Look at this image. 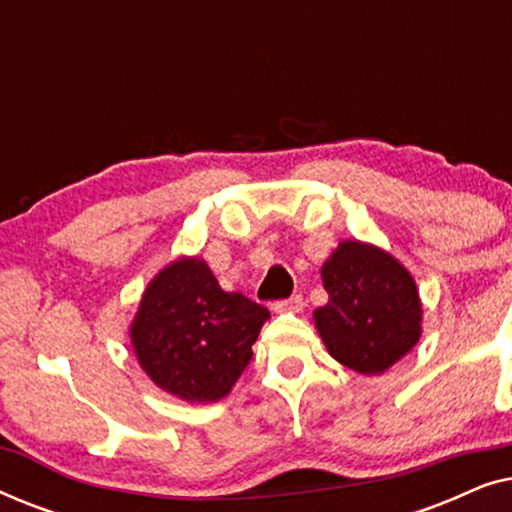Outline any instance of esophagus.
I'll return each mask as SVG.
<instances>
[{
    "instance_id": "1",
    "label": "esophagus",
    "mask_w": 512,
    "mask_h": 512,
    "mask_svg": "<svg viewBox=\"0 0 512 512\" xmlns=\"http://www.w3.org/2000/svg\"><path fill=\"white\" fill-rule=\"evenodd\" d=\"M272 310L275 312H298L303 310V296H291L286 300H277V303H272Z\"/></svg>"
}]
</instances>
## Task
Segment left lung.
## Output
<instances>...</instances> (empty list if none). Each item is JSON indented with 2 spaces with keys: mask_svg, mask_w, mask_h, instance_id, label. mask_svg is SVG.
Instances as JSON below:
<instances>
[{
  "mask_svg": "<svg viewBox=\"0 0 512 512\" xmlns=\"http://www.w3.org/2000/svg\"><path fill=\"white\" fill-rule=\"evenodd\" d=\"M328 303L314 326L328 354L361 375H380L403 359L422 335L415 279L394 256L345 240L321 265Z\"/></svg>",
  "mask_w": 512,
  "mask_h": 512,
  "instance_id": "obj_1",
  "label": "left lung"
}]
</instances>
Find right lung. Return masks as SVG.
<instances>
[{
	"label": "right lung",
	"instance_id": "1",
	"mask_svg": "<svg viewBox=\"0 0 512 512\" xmlns=\"http://www.w3.org/2000/svg\"><path fill=\"white\" fill-rule=\"evenodd\" d=\"M268 307L226 293L202 258H177L151 279L130 326L146 375L188 403L228 396L251 361Z\"/></svg>",
	"mask_w": 512,
	"mask_h": 512
}]
</instances>
